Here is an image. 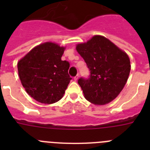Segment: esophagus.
Instances as JSON below:
<instances>
[{
  "label": "esophagus",
  "instance_id": "esophagus-1",
  "mask_svg": "<svg viewBox=\"0 0 150 150\" xmlns=\"http://www.w3.org/2000/svg\"><path fill=\"white\" fill-rule=\"evenodd\" d=\"M78 79H79V75H78V74H77V75H76V76H74V80H75V81H76V80H77Z\"/></svg>",
  "mask_w": 150,
  "mask_h": 150
}]
</instances>
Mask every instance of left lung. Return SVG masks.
Returning a JSON list of instances; mask_svg holds the SVG:
<instances>
[{
	"label": "left lung",
	"instance_id": "8db88e82",
	"mask_svg": "<svg viewBox=\"0 0 150 150\" xmlns=\"http://www.w3.org/2000/svg\"><path fill=\"white\" fill-rule=\"evenodd\" d=\"M76 49L90 71L89 77L78 79L85 98L97 105L112 101L128 80L131 70L128 55L100 35L79 43Z\"/></svg>",
	"mask_w": 150,
	"mask_h": 150
}]
</instances>
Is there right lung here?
<instances>
[{
    "label": "right lung",
    "instance_id": "1",
    "mask_svg": "<svg viewBox=\"0 0 150 150\" xmlns=\"http://www.w3.org/2000/svg\"><path fill=\"white\" fill-rule=\"evenodd\" d=\"M64 47L46 42L36 46L18 62V76L27 93L43 104H53L63 97L72 79L70 64L62 61Z\"/></svg>",
    "mask_w": 150,
    "mask_h": 150
}]
</instances>
